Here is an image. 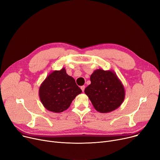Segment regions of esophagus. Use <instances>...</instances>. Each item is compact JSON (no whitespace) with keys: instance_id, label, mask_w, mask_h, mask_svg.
Instances as JSON below:
<instances>
[{"instance_id":"1","label":"esophagus","mask_w":160,"mask_h":160,"mask_svg":"<svg viewBox=\"0 0 160 160\" xmlns=\"http://www.w3.org/2000/svg\"><path fill=\"white\" fill-rule=\"evenodd\" d=\"M81 89H82V91L83 92L84 91V89H85V86H81Z\"/></svg>"}]
</instances>
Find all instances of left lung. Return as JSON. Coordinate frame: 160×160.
Wrapping results in <instances>:
<instances>
[{
	"label": "left lung",
	"mask_w": 160,
	"mask_h": 160,
	"mask_svg": "<svg viewBox=\"0 0 160 160\" xmlns=\"http://www.w3.org/2000/svg\"><path fill=\"white\" fill-rule=\"evenodd\" d=\"M90 80L91 84L84 92L97 112H111L122 104L124 88L113 71L97 69L91 75Z\"/></svg>",
	"instance_id": "obj_1"
}]
</instances>
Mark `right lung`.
Wrapping results in <instances>:
<instances>
[{
  "instance_id": "right-lung-1",
  "label": "right lung",
  "mask_w": 160,
  "mask_h": 160,
  "mask_svg": "<svg viewBox=\"0 0 160 160\" xmlns=\"http://www.w3.org/2000/svg\"><path fill=\"white\" fill-rule=\"evenodd\" d=\"M82 93L74 79L66 70L54 71L47 75L39 89L41 102L47 110L60 113L70 106L72 100Z\"/></svg>"
}]
</instances>
